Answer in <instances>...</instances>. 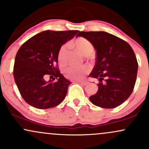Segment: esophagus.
Returning <instances> with one entry per match:
<instances>
[{
	"label": "esophagus",
	"instance_id": "1",
	"mask_svg": "<svg viewBox=\"0 0 149 149\" xmlns=\"http://www.w3.org/2000/svg\"><path fill=\"white\" fill-rule=\"evenodd\" d=\"M78 83H80V84L83 85H88V82H87V81H79V82H78Z\"/></svg>",
	"mask_w": 149,
	"mask_h": 149
}]
</instances>
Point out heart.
I'll return each instance as SVG.
<instances>
[{
    "mask_svg": "<svg viewBox=\"0 0 149 149\" xmlns=\"http://www.w3.org/2000/svg\"><path fill=\"white\" fill-rule=\"evenodd\" d=\"M72 47L79 50L85 56H90L93 52L94 46L88 39L83 37H79L75 39L73 41L70 42ZM69 49V45L67 44L63 45L59 49L58 52V61L61 64L66 63V58ZM90 71V68L88 66H71L66 68L64 71V76L71 80H79L83 78L85 75Z\"/></svg>",
    "mask_w": 149,
    "mask_h": 149,
    "instance_id": "b5f03b06",
    "label": "heart"
}]
</instances>
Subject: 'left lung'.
I'll use <instances>...</instances> for the list:
<instances>
[{"instance_id": "left-lung-1", "label": "left lung", "mask_w": 149, "mask_h": 149, "mask_svg": "<svg viewBox=\"0 0 149 149\" xmlns=\"http://www.w3.org/2000/svg\"><path fill=\"white\" fill-rule=\"evenodd\" d=\"M76 36L88 39L96 49V63L89 76L100 83L98 91L90 100L104 109L118 107L130 96L136 82L138 63L132 48L104 31H80Z\"/></svg>"}]
</instances>
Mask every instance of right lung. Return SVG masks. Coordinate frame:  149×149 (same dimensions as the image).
Instances as JSON below:
<instances>
[{
	"label": "right lung",
	"mask_w": 149,
	"mask_h": 149,
	"mask_svg": "<svg viewBox=\"0 0 149 149\" xmlns=\"http://www.w3.org/2000/svg\"><path fill=\"white\" fill-rule=\"evenodd\" d=\"M79 31H45L26 40L16 54L13 75L22 98L39 109L56 107L64 100L71 82L58 69V52ZM47 77L56 82L46 81Z\"/></svg>",
	"instance_id": "add662e5"
}]
</instances>
